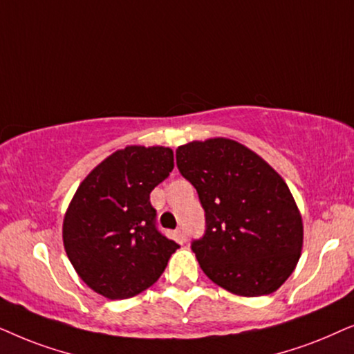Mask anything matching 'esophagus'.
<instances>
[{"mask_svg":"<svg viewBox=\"0 0 354 354\" xmlns=\"http://www.w3.org/2000/svg\"><path fill=\"white\" fill-rule=\"evenodd\" d=\"M176 234H178V239H180L181 243H186V239H187V234H186V228L185 226H178V230H176Z\"/></svg>","mask_w":354,"mask_h":354,"instance_id":"1","label":"esophagus"}]
</instances>
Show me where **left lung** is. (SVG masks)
Masks as SVG:
<instances>
[{
  "mask_svg": "<svg viewBox=\"0 0 354 354\" xmlns=\"http://www.w3.org/2000/svg\"><path fill=\"white\" fill-rule=\"evenodd\" d=\"M176 167L205 212V232L191 243L205 275L239 296L279 290L303 248V221L280 174L221 138L178 147Z\"/></svg>",
  "mask_w": 354,
  "mask_h": 354,
  "instance_id": "obj_1",
  "label": "left lung"
}]
</instances>
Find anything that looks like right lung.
Returning <instances> with one entry per match:
<instances>
[{
  "label": "right lung",
  "mask_w": 354,
  "mask_h": 354,
  "mask_svg": "<svg viewBox=\"0 0 354 354\" xmlns=\"http://www.w3.org/2000/svg\"><path fill=\"white\" fill-rule=\"evenodd\" d=\"M174 167L168 147L131 145L103 160L81 183L63 223L79 277L98 295L126 299L160 279L180 244L157 226L150 192Z\"/></svg>",
  "instance_id": "right-lung-1"
}]
</instances>
